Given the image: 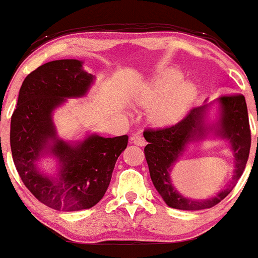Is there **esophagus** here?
Segmentation results:
<instances>
[{"label":"esophagus","mask_w":258,"mask_h":258,"mask_svg":"<svg viewBox=\"0 0 258 258\" xmlns=\"http://www.w3.org/2000/svg\"><path fill=\"white\" fill-rule=\"evenodd\" d=\"M131 142L137 144V146H144L146 144V140H144V137L142 136V134L141 132H136V134H134L131 136Z\"/></svg>","instance_id":"esophagus-1"}]
</instances>
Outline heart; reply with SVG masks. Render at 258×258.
<instances>
[{"instance_id": "heart-1", "label": "heart", "mask_w": 258, "mask_h": 258, "mask_svg": "<svg viewBox=\"0 0 258 258\" xmlns=\"http://www.w3.org/2000/svg\"><path fill=\"white\" fill-rule=\"evenodd\" d=\"M196 94V88L191 82L182 81L179 70L161 71L138 95L142 104H154L151 109V117L157 123H168L179 118Z\"/></svg>"}]
</instances>
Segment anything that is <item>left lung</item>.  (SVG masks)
Here are the masks:
<instances>
[{
    "instance_id": "8db88e82",
    "label": "left lung",
    "mask_w": 258,
    "mask_h": 258,
    "mask_svg": "<svg viewBox=\"0 0 258 258\" xmlns=\"http://www.w3.org/2000/svg\"><path fill=\"white\" fill-rule=\"evenodd\" d=\"M218 101L220 104V117L214 131L217 136L226 138L230 142L234 153L235 171L230 183L209 200L195 201L183 197L172 186L170 170L189 142L201 140L209 131H213V127L212 130L207 128L203 122L206 111L211 104L194 107L185 117L170 126L144 130L143 136L148 142L144 148V155L151 179L169 207L182 211H200L214 207L230 194L245 170L251 147V130L245 97L242 94H228L220 97Z\"/></svg>"
}]
</instances>
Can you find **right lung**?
I'll return each instance as SVG.
<instances>
[{
  "instance_id": "obj_1",
  "label": "right lung",
  "mask_w": 258,
  "mask_h": 258,
  "mask_svg": "<svg viewBox=\"0 0 258 258\" xmlns=\"http://www.w3.org/2000/svg\"><path fill=\"white\" fill-rule=\"evenodd\" d=\"M93 78L78 60L41 64L25 77L11 118V151L17 171L35 198L56 211H82L97 205L128 142L127 135L112 138L92 135L76 146L56 137L52 110L66 98L86 94ZM45 151L60 160L56 179L36 166Z\"/></svg>"
}]
</instances>
